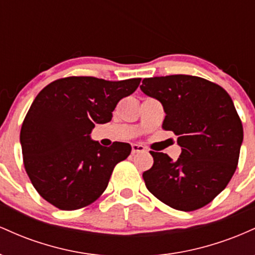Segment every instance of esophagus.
<instances>
[{
    "instance_id": "obj_1",
    "label": "esophagus",
    "mask_w": 255,
    "mask_h": 255,
    "mask_svg": "<svg viewBox=\"0 0 255 255\" xmlns=\"http://www.w3.org/2000/svg\"><path fill=\"white\" fill-rule=\"evenodd\" d=\"M146 148L140 144H133L131 145V153H137V152H145Z\"/></svg>"
}]
</instances>
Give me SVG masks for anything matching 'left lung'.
<instances>
[{"label":"left lung","mask_w":255,"mask_h":255,"mask_svg":"<svg viewBox=\"0 0 255 255\" xmlns=\"http://www.w3.org/2000/svg\"><path fill=\"white\" fill-rule=\"evenodd\" d=\"M140 89L162 103L163 128L176 134L182 148L175 162L151 151L153 165L142 174L146 188L180 211L211 203L233 177L244 141L233 99L217 84L193 75L145 78Z\"/></svg>","instance_id":"8db88e82"}]
</instances>
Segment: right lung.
Masks as SVG:
<instances>
[{
	"instance_id": "add662e5",
	"label": "right lung",
	"mask_w": 255,
	"mask_h": 255,
	"mask_svg": "<svg viewBox=\"0 0 255 255\" xmlns=\"http://www.w3.org/2000/svg\"><path fill=\"white\" fill-rule=\"evenodd\" d=\"M140 80L69 77L38 93L22 124L20 144L26 172L48 203L72 211L101 197L131 146L115 141L104 147L91 139V131L96 124L111 121L120 99L131 95Z\"/></svg>"
}]
</instances>
